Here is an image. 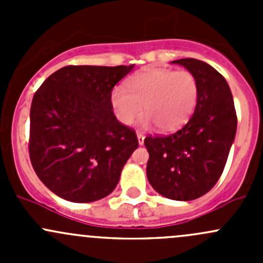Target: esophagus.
I'll return each instance as SVG.
<instances>
[{
	"label": "esophagus",
	"mask_w": 263,
	"mask_h": 263,
	"mask_svg": "<svg viewBox=\"0 0 263 263\" xmlns=\"http://www.w3.org/2000/svg\"><path fill=\"white\" fill-rule=\"evenodd\" d=\"M145 136L141 134V132H137V141H139V145H144Z\"/></svg>",
	"instance_id": "34e87169"
}]
</instances>
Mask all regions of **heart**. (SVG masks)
Listing matches in <instances>:
<instances>
[{
  "label": "heart",
  "mask_w": 263,
  "mask_h": 263,
  "mask_svg": "<svg viewBox=\"0 0 263 263\" xmlns=\"http://www.w3.org/2000/svg\"><path fill=\"white\" fill-rule=\"evenodd\" d=\"M198 100V82L190 71L148 68L131 76L126 89L117 86L110 102L117 118L131 124L146 113L145 124L155 123L163 132L176 131L187 123Z\"/></svg>",
  "instance_id": "1"
}]
</instances>
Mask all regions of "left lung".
Wrapping results in <instances>:
<instances>
[{
	"mask_svg": "<svg viewBox=\"0 0 263 263\" xmlns=\"http://www.w3.org/2000/svg\"><path fill=\"white\" fill-rule=\"evenodd\" d=\"M195 75V113L176 134L148 136L146 176L154 190L176 201H191L216 184L237 132V113L227 80L209 63L195 58L173 61Z\"/></svg>",
	"mask_w": 263,
	"mask_h": 263,
	"instance_id": "left-lung-1",
	"label": "left lung"
}]
</instances>
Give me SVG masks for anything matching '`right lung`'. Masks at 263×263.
Here are the masks:
<instances>
[{"label": "right lung", "mask_w": 263, "mask_h": 263, "mask_svg": "<svg viewBox=\"0 0 263 263\" xmlns=\"http://www.w3.org/2000/svg\"><path fill=\"white\" fill-rule=\"evenodd\" d=\"M134 65L66 66L34 94L29 155L36 176L71 202L104 198L137 146L113 113L112 90Z\"/></svg>", "instance_id": "1"}]
</instances>
